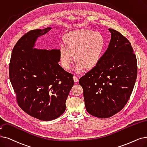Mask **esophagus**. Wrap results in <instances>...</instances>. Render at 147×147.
Returning a JSON list of instances; mask_svg holds the SVG:
<instances>
[{
    "mask_svg": "<svg viewBox=\"0 0 147 147\" xmlns=\"http://www.w3.org/2000/svg\"><path fill=\"white\" fill-rule=\"evenodd\" d=\"M73 79H74V82H77L79 80L78 77V76H76V75H74V76H73Z\"/></svg>",
    "mask_w": 147,
    "mask_h": 147,
    "instance_id": "1",
    "label": "esophagus"
}]
</instances>
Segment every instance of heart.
<instances>
[{
	"mask_svg": "<svg viewBox=\"0 0 147 147\" xmlns=\"http://www.w3.org/2000/svg\"><path fill=\"white\" fill-rule=\"evenodd\" d=\"M64 41L65 44L59 47V55L61 65L66 69L69 68L74 58L76 73H80L85 67L92 68L98 64L103 55L105 40L98 32L72 31L65 35Z\"/></svg>",
	"mask_w": 147,
	"mask_h": 147,
	"instance_id": "heart-1",
	"label": "heart"
}]
</instances>
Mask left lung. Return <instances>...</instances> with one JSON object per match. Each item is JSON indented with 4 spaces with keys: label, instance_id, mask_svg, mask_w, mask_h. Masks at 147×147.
<instances>
[{
    "label": "left lung",
    "instance_id": "1",
    "mask_svg": "<svg viewBox=\"0 0 147 147\" xmlns=\"http://www.w3.org/2000/svg\"><path fill=\"white\" fill-rule=\"evenodd\" d=\"M111 40L98 64L80 78L87 112L100 118L112 117L129 100L138 74L131 44L119 32L109 29Z\"/></svg>",
    "mask_w": 147,
    "mask_h": 147
}]
</instances>
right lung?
<instances>
[{"instance_id": "right-lung-1", "label": "right lung", "mask_w": 147, "mask_h": 147, "mask_svg": "<svg viewBox=\"0 0 147 147\" xmlns=\"http://www.w3.org/2000/svg\"><path fill=\"white\" fill-rule=\"evenodd\" d=\"M51 29L30 30L12 49L9 76L17 103L29 115L42 121L59 117L74 85L72 74L58 63L59 50L34 49L37 38Z\"/></svg>"}]
</instances>
